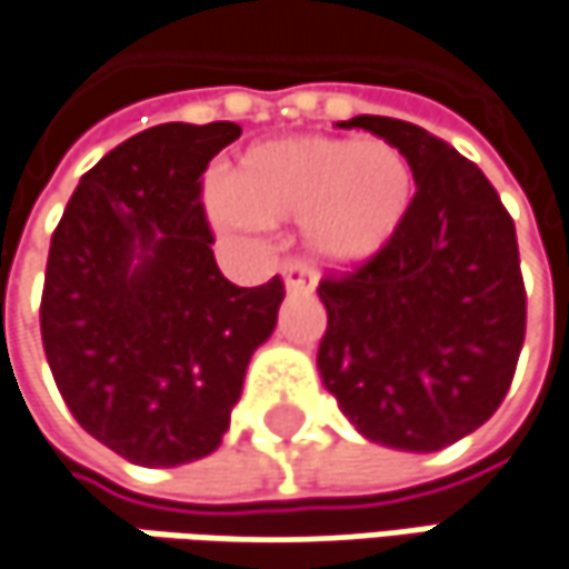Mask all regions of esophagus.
<instances>
[{"instance_id": "34e87169", "label": "esophagus", "mask_w": 569, "mask_h": 569, "mask_svg": "<svg viewBox=\"0 0 569 569\" xmlns=\"http://www.w3.org/2000/svg\"><path fill=\"white\" fill-rule=\"evenodd\" d=\"M281 278H284V291H305L307 281H310V271L305 264H284Z\"/></svg>"}]
</instances>
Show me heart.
<instances>
[{
    "instance_id": "heart-1",
    "label": "heart",
    "mask_w": 569,
    "mask_h": 569,
    "mask_svg": "<svg viewBox=\"0 0 569 569\" xmlns=\"http://www.w3.org/2000/svg\"><path fill=\"white\" fill-rule=\"evenodd\" d=\"M411 200L415 171L395 144L295 136L246 148L207 207L223 229L305 223L313 262L349 271L395 239Z\"/></svg>"
}]
</instances>
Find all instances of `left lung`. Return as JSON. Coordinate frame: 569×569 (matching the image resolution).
<instances>
[{
  "label": "left lung",
  "mask_w": 569,
  "mask_h": 569,
  "mask_svg": "<svg viewBox=\"0 0 569 569\" xmlns=\"http://www.w3.org/2000/svg\"><path fill=\"white\" fill-rule=\"evenodd\" d=\"M337 126L395 144L418 193L372 262L317 288L327 310L317 369L366 440L433 453L486 425L511 386L525 343L515 223L486 174L421 126L388 116Z\"/></svg>",
  "instance_id": "1"
}]
</instances>
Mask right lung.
<instances>
[{
    "instance_id": "add662e5",
    "label": "right lung",
    "mask_w": 569,
    "mask_h": 569,
    "mask_svg": "<svg viewBox=\"0 0 569 569\" xmlns=\"http://www.w3.org/2000/svg\"><path fill=\"white\" fill-rule=\"evenodd\" d=\"M236 122H164L116 144L77 183L51 236L41 340L70 415L139 467H183L229 430L281 281H226L200 174Z\"/></svg>"
}]
</instances>
